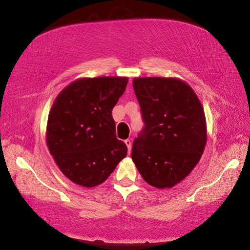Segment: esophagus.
I'll return each instance as SVG.
<instances>
[{"instance_id": "obj_1", "label": "esophagus", "mask_w": 250, "mask_h": 250, "mask_svg": "<svg viewBox=\"0 0 250 250\" xmlns=\"http://www.w3.org/2000/svg\"><path fill=\"white\" fill-rule=\"evenodd\" d=\"M125 144L126 145V146H127V153H129V154H131V149H132V142L130 139H126V140H125Z\"/></svg>"}]
</instances>
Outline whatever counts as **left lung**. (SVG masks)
<instances>
[{
	"label": "left lung",
	"instance_id": "1",
	"mask_svg": "<svg viewBox=\"0 0 250 250\" xmlns=\"http://www.w3.org/2000/svg\"><path fill=\"white\" fill-rule=\"evenodd\" d=\"M133 87L146 125L133 143V162L151 186L174 187L191 173L205 150L203 105L188 83L175 77H138Z\"/></svg>",
	"mask_w": 250,
	"mask_h": 250
}]
</instances>
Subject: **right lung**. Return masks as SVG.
<instances>
[{
  "mask_svg": "<svg viewBox=\"0 0 250 250\" xmlns=\"http://www.w3.org/2000/svg\"><path fill=\"white\" fill-rule=\"evenodd\" d=\"M127 77L79 78L64 87L50 107L46 145L69 181L92 188L111 175L127 148L116 138L112 110Z\"/></svg>",
  "mask_w": 250,
  "mask_h": 250,
  "instance_id": "right-lung-1",
  "label": "right lung"
}]
</instances>
